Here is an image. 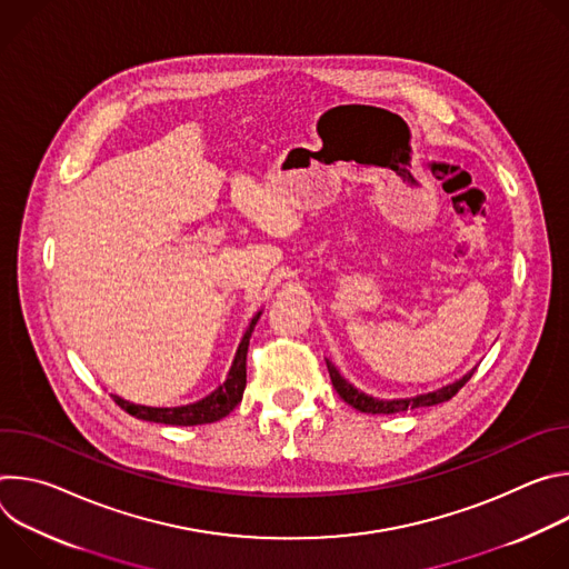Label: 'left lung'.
I'll use <instances>...</instances> for the list:
<instances>
[{"label": "left lung", "instance_id": "8db88e82", "mask_svg": "<svg viewBox=\"0 0 569 569\" xmlns=\"http://www.w3.org/2000/svg\"><path fill=\"white\" fill-rule=\"evenodd\" d=\"M327 367H329V373H331V380H333V387L336 391L342 396L345 402H349L351 408H356L358 412H365V415H396V412H410V410H419V408H430V405H439V402H446L450 400L468 380L470 376L475 373L477 367H472L468 373H463L459 380L441 387V389H435V391H428V393H417V396H408V398H378V396H371L362 389H358L351 380H347L340 369L327 358Z\"/></svg>", "mask_w": 569, "mask_h": 569}]
</instances>
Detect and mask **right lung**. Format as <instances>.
<instances>
[{"label": "right lung", "instance_id": "1", "mask_svg": "<svg viewBox=\"0 0 569 569\" xmlns=\"http://www.w3.org/2000/svg\"><path fill=\"white\" fill-rule=\"evenodd\" d=\"M261 312L263 310H259L252 317L246 336H242L224 382L218 385L204 398H200L196 402H187V405H176V408H150V405H139V402H132V400H126V398L112 393L114 402L121 410L132 415L134 419L150 421V423L204 426V423L220 421L242 400V391H246V382H248V347H250V338H252V331L257 327Z\"/></svg>", "mask_w": 569, "mask_h": 569}]
</instances>
